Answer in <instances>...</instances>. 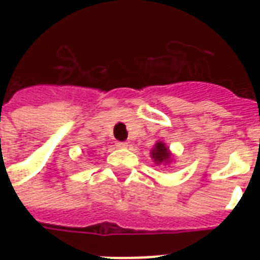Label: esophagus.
<instances>
[{"label":"esophagus","instance_id":"34e87169","mask_svg":"<svg viewBox=\"0 0 260 260\" xmlns=\"http://www.w3.org/2000/svg\"><path fill=\"white\" fill-rule=\"evenodd\" d=\"M117 147H118V148H126V147H128V143H126V142H118Z\"/></svg>","mask_w":260,"mask_h":260}]
</instances>
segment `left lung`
I'll list each match as a JSON object with an SVG mask.
<instances>
[{
    "label": "left lung",
    "instance_id": "1",
    "mask_svg": "<svg viewBox=\"0 0 260 260\" xmlns=\"http://www.w3.org/2000/svg\"><path fill=\"white\" fill-rule=\"evenodd\" d=\"M151 158L156 165H167L171 160V152L163 142H158L151 151Z\"/></svg>",
    "mask_w": 260,
    "mask_h": 260
}]
</instances>
